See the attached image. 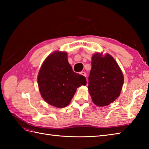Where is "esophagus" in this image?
<instances>
[{
    "instance_id": "34e87169",
    "label": "esophagus",
    "mask_w": 149,
    "mask_h": 149,
    "mask_svg": "<svg viewBox=\"0 0 149 149\" xmlns=\"http://www.w3.org/2000/svg\"><path fill=\"white\" fill-rule=\"evenodd\" d=\"M80 74L82 75H83V76L86 77V72H80Z\"/></svg>"
}]
</instances>
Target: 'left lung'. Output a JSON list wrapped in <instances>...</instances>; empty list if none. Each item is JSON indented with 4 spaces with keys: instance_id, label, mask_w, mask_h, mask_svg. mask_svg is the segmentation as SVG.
I'll return each instance as SVG.
<instances>
[{
    "instance_id": "left-lung-1",
    "label": "left lung",
    "mask_w": 149,
    "mask_h": 149,
    "mask_svg": "<svg viewBox=\"0 0 149 149\" xmlns=\"http://www.w3.org/2000/svg\"><path fill=\"white\" fill-rule=\"evenodd\" d=\"M91 69L88 77V90L93 102L102 107L109 105L120 95L123 75L121 69L109 54L92 56Z\"/></svg>"
}]
</instances>
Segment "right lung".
Segmentation results:
<instances>
[{"mask_svg":"<svg viewBox=\"0 0 149 149\" xmlns=\"http://www.w3.org/2000/svg\"><path fill=\"white\" fill-rule=\"evenodd\" d=\"M66 52L50 54L41 66L38 84L43 99L56 107L68 106L77 88L86 85V78L73 71Z\"/></svg>","mask_w":149,"mask_h":149,"instance_id":"add662e5","label":"right lung"}]
</instances>
